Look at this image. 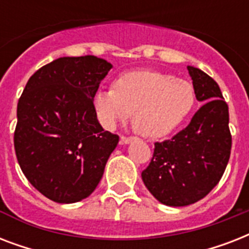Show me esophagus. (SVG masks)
<instances>
[{
    "label": "esophagus",
    "mask_w": 249,
    "mask_h": 249,
    "mask_svg": "<svg viewBox=\"0 0 249 249\" xmlns=\"http://www.w3.org/2000/svg\"><path fill=\"white\" fill-rule=\"evenodd\" d=\"M134 140V137H125V136H123L121 137V144H128L129 142H130V141H133Z\"/></svg>",
    "instance_id": "esophagus-1"
}]
</instances>
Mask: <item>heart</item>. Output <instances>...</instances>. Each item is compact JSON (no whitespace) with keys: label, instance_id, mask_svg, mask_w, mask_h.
Listing matches in <instances>:
<instances>
[{"label":"heart","instance_id":"heart-1","mask_svg":"<svg viewBox=\"0 0 249 249\" xmlns=\"http://www.w3.org/2000/svg\"><path fill=\"white\" fill-rule=\"evenodd\" d=\"M195 106L193 84L170 73L138 70L119 76L113 88L98 90L94 112L105 128L112 129L134 116L137 130L150 138L172 133Z\"/></svg>","mask_w":249,"mask_h":249}]
</instances>
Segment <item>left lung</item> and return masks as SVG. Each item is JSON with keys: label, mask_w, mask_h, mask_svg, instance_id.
<instances>
[{"label": "left lung", "mask_w": 249, "mask_h": 249, "mask_svg": "<svg viewBox=\"0 0 249 249\" xmlns=\"http://www.w3.org/2000/svg\"><path fill=\"white\" fill-rule=\"evenodd\" d=\"M195 97L204 105L172 140L156 142L142 172L147 190L169 207L196 203L220 182L231 151L229 107L220 86L199 68L187 66Z\"/></svg>", "instance_id": "left-lung-1"}]
</instances>
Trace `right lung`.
<instances>
[{
	"label": "right lung",
	"mask_w": 249,
	"mask_h": 249,
	"mask_svg": "<svg viewBox=\"0 0 249 249\" xmlns=\"http://www.w3.org/2000/svg\"><path fill=\"white\" fill-rule=\"evenodd\" d=\"M112 64L63 56L31 76L19 98L14 147L29 183L56 203L88 197L101 181L119 136L106 132L93 97Z\"/></svg>",
	"instance_id": "obj_1"
}]
</instances>
